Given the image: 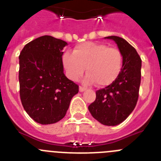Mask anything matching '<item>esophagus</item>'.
I'll return each mask as SVG.
<instances>
[{
    "label": "esophagus",
    "mask_w": 161,
    "mask_h": 161,
    "mask_svg": "<svg viewBox=\"0 0 161 161\" xmlns=\"http://www.w3.org/2000/svg\"><path fill=\"white\" fill-rule=\"evenodd\" d=\"M85 87H82V86H80V88H79V90H80V92H84V91L85 90Z\"/></svg>",
    "instance_id": "34e87169"
}]
</instances>
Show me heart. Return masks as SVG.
<instances>
[{
  "label": "heart",
  "instance_id": "b5f03b06",
  "mask_svg": "<svg viewBox=\"0 0 161 161\" xmlns=\"http://www.w3.org/2000/svg\"><path fill=\"white\" fill-rule=\"evenodd\" d=\"M123 54L119 48L109 47L102 43L87 42L80 44L73 53L63 56L64 66L68 76L77 80L86 68V84L96 82L98 86H107L117 79L123 68Z\"/></svg>",
  "mask_w": 161,
  "mask_h": 161
}]
</instances>
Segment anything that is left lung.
I'll return each mask as SVG.
<instances>
[{
    "instance_id": "8db88e82",
    "label": "left lung",
    "mask_w": 161,
    "mask_h": 161,
    "mask_svg": "<svg viewBox=\"0 0 161 161\" xmlns=\"http://www.w3.org/2000/svg\"><path fill=\"white\" fill-rule=\"evenodd\" d=\"M113 39L123 54V68L113 83L96 91V99L89 106L92 116L106 126L120 124L128 117L137 103L141 81L142 60L136 50L123 38Z\"/></svg>"
}]
</instances>
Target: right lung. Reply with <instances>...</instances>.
<instances>
[{
	"label": "right lung",
	"instance_id": "add662e5",
	"mask_svg": "<svg viewBox=\"0 0 161 161\" xmlns=\"http://www.w3.org/2000/svg\"><path fill=\"white\" fill-rule=\"evenodd\" d=\"M67 42L44 35L28 42L19 55L20 98L25 112L40 124L66 114L79 86L64 73L62 50Z\"/></svg>",
	"mask_w": 161,
	"mask_h": 161
}]
</instances>
